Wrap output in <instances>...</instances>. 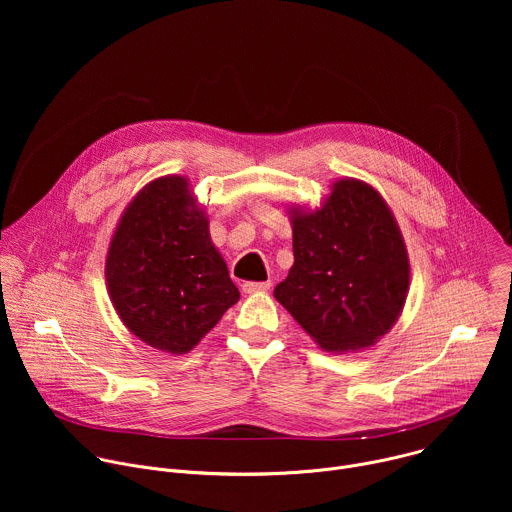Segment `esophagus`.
Listing matches in <instances>:
<instances>
[{"mask_svg": "<svg viewBox=\"0 0 512 512\" xmlns=\"http://www.w3.org/2000/svg\"><path fill=\"white\" fill-rule=\"evenodd\" d=\"M271 287V281H245L243 291L245 294H255V291H265Z\"/></svg>", "mask_w": 512, "mask_h": 512, "instance_id": "1", "label": "esophagus"}]
</instances>
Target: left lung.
<instances>
[{
    "label": "left lung",
    "mask_w": 512,
    "mask_h": 512,
    "mask_svg": "<svg viewBox=\"0 0 512 512\" xmlns=\"http://www.w3.org/2000/svg\"><path fill=\"white\" fill-rule=\"evenodd\" d=\"M294 267L275 300L324 350L375 344L399 318L409 259L395 218L369 184L340 180L316 212H291Z\"/></svg>",
    "instance_id": "obj_1"
}]
</instances>
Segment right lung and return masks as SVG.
Returning a JSON list of instances; mask_svg holds the SVG:
<instances>
[{
	"mask_svg": "<svg viewBox=\"0 0 512 512\" xmlns=\"http://www.w3.org/2000/svg\"><path fill=\"white\" fill-rule=\"evenodd\" d=\"M105 275L123 324L172 354L196 346L239 300L206 216L180 176L154 180L133 198L113 235Z\"/></svg>",
	"mask_w": 512,
	"mask_h": 512,
	"instance_id": "1",
	"label": "right lung"
}]
</instances>
